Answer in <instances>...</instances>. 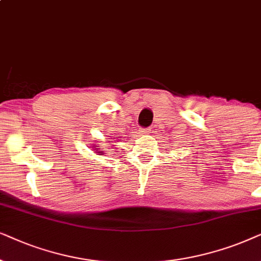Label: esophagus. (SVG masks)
<instances>
[{"label":"esophagus","mask_w":261,"mask_h":261,"mask_svg":"<svg viewBox=\"0 0 261 261\" xmlns=\"http://www.w3.org/2000/svg\"><path fill=\"white\" fill-rule=\"evenodd\" d=\"M150 128H141L140 130V135H147V134H151Z\"/></svg>","instance_id":"obj_1"}]
</instances>
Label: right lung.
<instances>
[{
    "label": "right lung",
    "mask_w": 261,
    "mask_h": 261,
    "mask_svg": "<svg viewBox=\"0 0 261 261\" xmlns=\"http://www.w3.org/2000/svg\"><path fill=\"white\" fill-rule=\"evenodd\" d=\"M110 140H113V138H110ZM109 142H111V141H109ZM99 145L100 144H95L94 147H92V148H93V150L96 152V155H102L103 151H105V150H103L102 148H99Z\"/></svg>",
    "instance_id": "obj_1"
}]
</instances>
